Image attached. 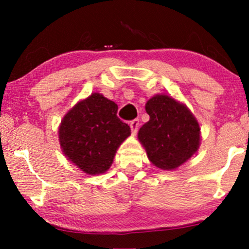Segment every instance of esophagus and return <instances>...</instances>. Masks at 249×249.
Instances as JSON below:
<instances>
[{
	"label": "esophagus",
	"instance_id": "esophagus-1",
	"mask_svg": "<svg viewBox=\"0 0 249 249\" xmlns=\"http://www.w3.org/2000/svg\"><path fill=\"white\" fill-rule=\"evenodd\" d=\"M139 124H140V121L137 119L133 120V121L129 122V125H130V129H131V133L133 134H136L137 129H139Z\"/></svg>",
	"mask_w": 249,
	"mask_h": 249
}]
</instances>
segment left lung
Instances as JSON below:
<instances>
[{
	"instance_id": "obj_1",
	"label": "left lung",
	"mask_w": 249,
	"mask_h": 249,
	"mask_svg": "<svg viewBox=\"0 0 249 249\" xmlns=\"http://www.w3.org/2000/svg\"><path fill=\"white\" fill-rule=\"evenodd\" d=\"M145 110L150 120L140 128L137 137L148 159L163 170L178 168L199 148V124L185 105L169 95L149 99Z\"/></svg>"
}]
</instances>
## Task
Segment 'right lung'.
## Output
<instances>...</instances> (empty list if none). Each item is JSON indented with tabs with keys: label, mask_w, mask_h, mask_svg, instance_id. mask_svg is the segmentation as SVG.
<instances>
[{
	"label": "right lung",
	"mask_w": 249,
	"mask_h": 249,
	"mask_svg": "<svg viewBox=\"0 0 249 249\" xmlns=\"http://www.w3.org/2000/svg\"><path fill=\"white\" fill-rule=\"evenodd\" d=\"M116 113L115 102L92 93L64 116L59 127L61 150L85 174L107 171L118 148L130 135L129 125Z\"/></svg>",
	"instance_id": "obj_1"
}]
</instances>
